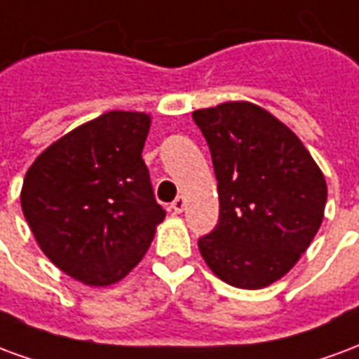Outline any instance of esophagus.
<instances>
[{"label": "esophagus", "mask_w": 359, "mask_h": 359, "mask_svg": "<svg viewBox=\"0 0 359 359\" xmlns=\"http://www.w3.org/2000/svg\"><path fill=\"white\" fill-rule=\"evenodd\" d=\"M184 205H187L184 196H177V198H175V202L171 203V210L175 211V213H180V211L184 210Z\"/></svg>", "instance_id": "34e87169"}]
</instances>
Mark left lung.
Returning <instances> with one entry per match:
<instances>
[{
  "label": "left lung",
  "instance_id": "1",
  "mask_svg": "<svg viewBox=\"0 0 359 359\" xmlns=\"http://www.w3.org/2000/svg\"><path fill=\"white\" fill-rule=\"evenodd\" d=\"M217 177L219 221L198 248L236 288H264L292 269L321 226L327 182L300 138L248 102L198 109Z\"/></svg>",
  "mask_w": 359,
  "mask_h": 359
}]
</instances>
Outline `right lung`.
Segmentation results:
<instances>
[{"instance_id":"add662e5","label":"right lung","mask_w":359,"mask_h":359,"mask_svg":"<svg viewBox=\"0 0 359 359\" xmlns=\"http://www.w3.org/2000/svg\"><path fill=\"white\" fill-rule=\"evenodd\" d=\"M149 123L136 111L103 113L53 142L27 171L20 205L38 246L84 285L128 275L163 221L142 159Z\"/></svg>"}]
</instances>
